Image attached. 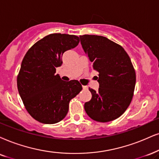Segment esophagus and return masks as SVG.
<instances>
[{
	"label": "esophagus",
	"mask_w": 159,
	"mask_h": 159,
	"mask_svg": "<svg viewBox=\"0 0 159 159\" xmlns=\"http://www.w3.org/2000/svg\"><path fill=\"white\" fill-rule=\"evenodd\" d=\"M82 87H83L84 89H87L88 87L86 86H82Z\"/></svg>",
	"instance_id": "esophagus-1"
}]
</instances>
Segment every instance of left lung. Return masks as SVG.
<instances>
[{"label":"left lung","instance_id":"1","mask_svg":"<svg viewBox=\"0 0 159 159\" xmlns=\"http://www.w3.org/2000/svg\"><path fill=\"white\" fill-rule=\"evenodd\" d=\"M84 52L99 73L98 91L89 88L92 99L84 104L91 119L110 122L125 111L134 95L136 73L128 53L108 38L98 35L80 36Z\"/></svg>","mask_w":159,"mask_h":159}]
</instances>
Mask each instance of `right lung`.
Instances as JSON below:
<instances>
[{
  "label": "right lung",
  "instance_id": "add662e5",
  "mask_svg": "<svg viewBox=\"0 0 159 159\" xmlns=\"http://www.w3.org/2000/svg\"><path fill=\"white\" fill-rule=\"evenodd\" d=\"M79 37L51 34L36 43L24 56L17 84L24 106L34 119L44 124L57 123L64 119L69 103L81 91L76 80L64 81L56 75L62 65V55L75 48Z\"/></svg>",
  "mask_w": 159,
  "mask_h": 159
}]
</instances>
